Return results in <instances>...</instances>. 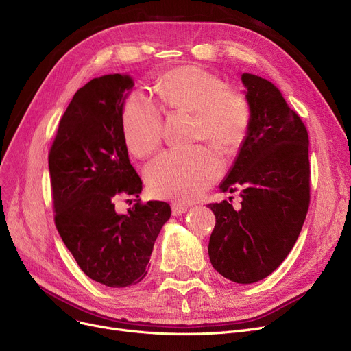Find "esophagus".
<instances>
[{
  "label": "esophagus",
  "mask_w": 351,
  "mask_h": 351,
  "mask_svg": "<svg viewBox=\"0 0 351 351\" xmlns=\"http://www.w3.org/2000/svg\"><path fill=\"white\" fill-rule=\"evenodd\" d=\"M185 212H188V206L182 205V204H178V202H175V204H172V215L173 216H180Z\"/></svg>",
  "instance_id": "obj_1"
}]
</instances>
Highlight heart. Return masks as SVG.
<instances>
[{"instance_id":"1","label":"heart","mask_w":351,"mask_h":351,"mask_svg":"<svg viewBox=\"0 0 351 351\" xmlns=\"http://www.w3.org/2000/svg\"><path fill=\"white\" fill-rule=\"evenodd\" d=\"M158 94L166 106L196 118L195 136L225 152L246 136L250 106L241 92L226 88L222 78L195 65L179 66L160 78ZM123 138L129 151L147 156L160 146L163 118L159 106L142 92H132L122 108ZM222 172V159L209 146L168 151L146 168L149 191L166 199L192 200L206 191Z\"/></svg>"}]
</instances>
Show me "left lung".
I'll list each match as a JSON object with an SVG mask.
<instances>
[{
  "label": "left lung",
  "mask_w": 351,
  "mask_h": 351,
  "mask_svg": "<svg viewBox=\"0 0 351 351\" xmlns=\"http://www.w3.org/2000/svg\"><path fill=\"white\" fill-rule=\"evenodd\" d=\"M250 122L222 192L241 189V208L209 204L216 217L209 239L212 266L249 285L278 269L296 243L310 204L308 135L270 81L242 73Z\"/></svg>",
  "instance_id": "obj_1"
}]
</instances>
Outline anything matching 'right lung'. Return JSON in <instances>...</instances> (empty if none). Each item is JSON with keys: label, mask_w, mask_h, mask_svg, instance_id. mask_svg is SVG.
I'll use <instances>...</instances> for the list:
<instances>
[{"label": "right lung", "mask_w": 351, "mask_h": 351, "mask_svg": "<svg viewBox=\"0 0 351 351\" xmlns=\"http://www.w3.org/2000/svg\"><path fill=\"white\" fill-rule=\"evenodd\" d=\"M129 75L110 73L80 88L60 121L48 155L53 220L81 270L101 285L128 287L147 273L166 202L141 199L115 212L118 195L139 197L142 180L129 162L122 129Z\"/></svg>", "instance_id": "1"}]
</instances>
